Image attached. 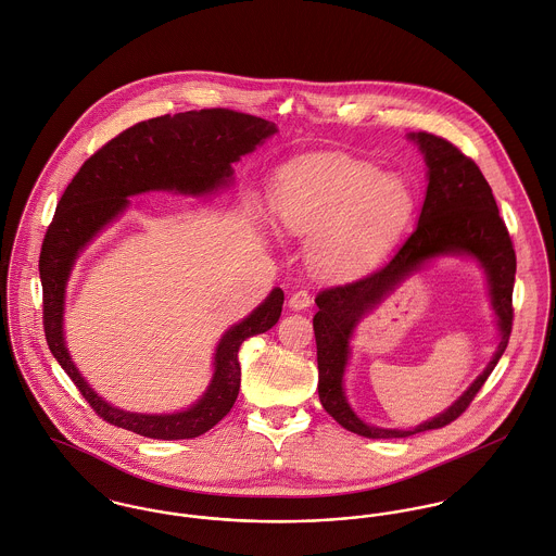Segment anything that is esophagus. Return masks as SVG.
I'll return each instance as SVG.
<instances>
[{"instance_id":"1","label":"esophagus","mask_w":556,"mask_h":556,"mask_svg":"<svg viewBox=\"0 0 556 556\" xmlns=\"http://www.w3.org/2000/svg\"><path fill=\"white\" fill-rule=\"evenodd\" d=\"M309 303H312V298H309V293H307L305 289L295 291V293L291 295V300H289V305H291L293 309H305Z\"/></svg>"}]
</instances>
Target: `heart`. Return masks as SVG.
Wrapping results in <instances>:
<instances>
[{"label":"heart","instance_id":"obj_1","mask_svg":"<svg viewBox=\"0 0 556 556\" xmlns=\"http://www.w3.org/2000/svg\"><path fill=\"white\" fill-rule=\"evenodd\" d=\"M414 195L402 178L353 159H325L298 169L276 198L280 225L314 238L312 263L349 276L384 253L404 231Z\"/></svg>","mask_w":556,"mask_h":556}]
</instances>
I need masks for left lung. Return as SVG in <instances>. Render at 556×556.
<instances>
[{"label": "left lung", "mask_w": 556, "mask_h": 556, "mask_svg": "<svg viewBox=\"0 0 556 556\" xmlns=\"http://www.w3.org/2000/svg\"><path fill=\"white\" fill-rule=\"evenodd\" d=\"M412 138L425 152L429 165L427 198L416 229L382 267L363 278L318 291V312L312 320L320 404L344 429L371 440L407 438L429 429H442L456 420L473 402L502 358L514 320L511 291L516 276V253L486 178L476 161L458 151L453 142L427 131H418ZM456 252L473 253L488 269L503 333V342L494 361L444 415L419 426L414 432L378 430L365 426L345 404L341 389V376L348 359V340L355 320L427 257Z\"/></svg>", "instance_id": "left-lung-1"}]
</instances>
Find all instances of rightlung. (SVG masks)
<instances>
[{"label":"right lung","mask_w":556,"mask_h":556,"mask_svg":"<svg viewBox=\"0 0 556 556\" xmlns=\"http://www.w3.org/2000/svg\"><path fill=\"white\" fill-rule=\"evenodd\" d=\"M276 131L274 123L229 108L163 114L136 123L93 152L56 203L40 251L42 325L52 356L80 395L105 422L152 440H189L210 431L236 404L240 393L238 351L251 336L271 329L282 312L285 293L274 289L249 318L231 327L214 358V378L193 407L178 414H131L105 404L74 367L63 342V293L78 253L118 216L129 195L167 189L203 195L227 185L231 163L254 151Z\"/></svg>","instance_id":"obj_1"}]
</instances>
